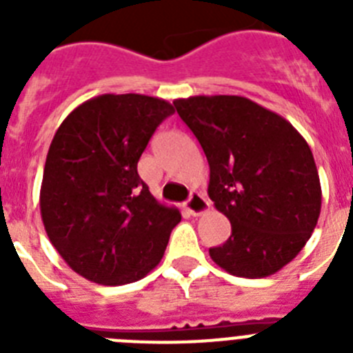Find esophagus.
<instances>
[{
    "mask_svg": "<svg viewBox=\"0 0 353 353\" xmlns=\"http://www.w3.org/2000/svg\"><path fill=\"white\" fill-rule=\"evenodd\" d=\"M208 208H210V203H208V199L201 192H192L185 201V210L192 215L205 214Z\"/></svg>",
    "mask_w": 353,
    "mask_h": 353,
    "instance_id": "obj_1",
    "label": "esophagus"
}]
</instances>
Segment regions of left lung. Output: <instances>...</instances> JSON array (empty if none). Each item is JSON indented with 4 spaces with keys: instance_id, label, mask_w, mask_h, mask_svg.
I'll list each match as a JSON object with an SVG mask.
<instances>
[{
    "instance_id": "left-lung-1",
    "label": "left lung",
    "mask_w": 353,
    "mask_h": 353,
    "mask_svg": "<svg viewBox=\"0 0 353 353\" xmlns=\"http://www.w3.org/2000/svg\"><path fill=\"white\" fill-rule=\"evenodd\" d=\"M210 166L208 196L232 223L210 258L236 277H267L297 256L322 208L313 152L299 130L239 95L173 101Z\"/></svg>"
}]
</instances>
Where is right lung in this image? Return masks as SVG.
I'll list each match as a JSON object with an SVG mask.
<instances>
[{
	"label": "right lung",
	"mask_w": 353,
	"mask_h": 353,
	"mask_svg": "<svg viewBox=\"0 0 353 353\" xmlns=\"http://www.w3.org/2000/svg\"><path fill=\"white\" fill-rule=\"evenodd\" d=\"M173 113L157 97L104 93L77 105L56 130L40 214L51 244L84 279L108 286L139 281L164 256L182 215L152 196L138 162Z\"/></svg>",
	"instance_id": "add662e5"
}]
</instances>
